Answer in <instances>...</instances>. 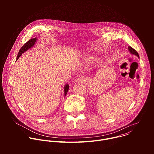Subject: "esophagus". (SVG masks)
Segmentation results:
<instances>
[{
  "label": "esophagus",
  "mask_w": 154,
  "mask_h": 154,
  "mask_svg": "<svg viewBox=\"0 0 154 154\" xmlns=\"http://www.w3.org/2000/svg\"><path fill=\"white\" fill-rule=\"evenodd\" d=\"M86 81V79L83 77H79V78L77 79V82H85Z\"/></svg>",
  "instance_id": "1"
}]
</instances>
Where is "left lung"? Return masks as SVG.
I'll use <instances>...</instances> for the list:
<instances>
[{"label":"left lung","mask_w":154,"mask_h":154,"mask_svg":"<svg viewBox=\"0 0 154 154\" xmlns=\"http://www.w3.org/2000/svg\"><path fill=\"white\" fill-rule=\"evenodd\" d=\"M128 49L129 52H130L131 54L136 55L138 58H140V57H139V55H138V52H137L135 49H134L132 48H131L130 46H128Z\"/></svg>","instance_id":"8db88e82"}]
</instances>
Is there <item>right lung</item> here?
I'll return each instance as SVG.
<instances>
[{
  "instance_id": "1",
  "label": "right lung",
  "mask_w": 154,
  "mask_h": 154,
  "mask_svg": "<svg viewBox=\"0 0 154 154\" xmlns=\"http://www.w3.org/2000/svg\"><path fill=\"white\" fill-rule=\"evenodd\" d=\"M38 39L36 38H32L30 39L29 41H27L26 44H24V45L23 46H22V48H20V49L19 50L18 54H17V56L16 58V60H17V59L19 58V57H20V55L23 54V53H24L25 52H26L27 51H28L29 49L32 48L34 45H35V43L36 42ZM69 84L66 83L64 86V96H66V95L68 90H69Z\"/></svg>"
}]
</instances>
